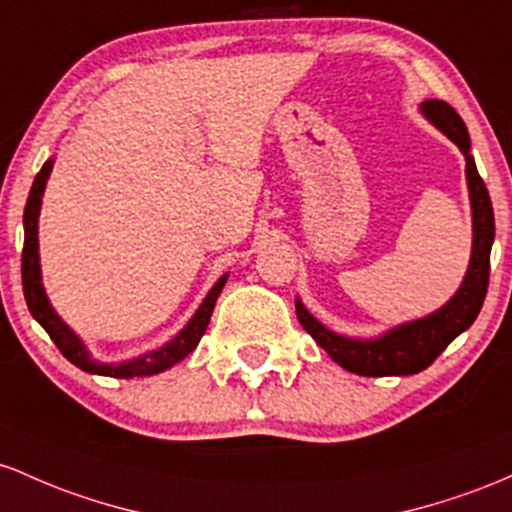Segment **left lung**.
<instances>
[{
	"mask_svg": "<svg viewBox=\"0 0 512 512\" xmlns=\"http://www.w3.org/2000/svg\"><path fill=\"white\" fill-rule=\"evenodd\" d=\"M421 116L430 125H435L442 135L450 137L467 159L464 174H467L469 203H472V256H469L462 285L440 309L421 319L394 326L375 338H350L331 331L304 307L300 297L295 300L297 319L304 331L331 355L333 363L363 377L416 375V372L426 370L459 333L474 324L486 297L496 222H493V205L488 198L486 183L476 171L467 125L457 116L455 108L445 101H423Z\"/></svg>",
	"mask_w": 512,
	"mask_h": 512,
	"instance_id": "1",
	"label": "left lung"
}]
</instances>
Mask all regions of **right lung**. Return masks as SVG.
I'll return each instance as SVG.
<instances>
[{
	"label": "right lung",
	"mask_w": 512,
	"mask_h": 512,
	"mask_svg": "<svg viewBox=\"0 0 512 512\" xmlns=\"http://www.w3.org/2000/svg\"><path fill=\"white\" fill-rule=\"evenodd\" d=\"M53 164L55 159L50 157L48 162L43 164V169L38 171L36 181H33L31 186V193H28L26 210H24V254H21V280H24L26 304L28 309H31L33 319L48 331V336L53 338V343L60 348V353L65 355L72 365H77L79 370L89 372V375L130 380V377H149V375H157V372L169 370V367H174L179 360L186 358L188 353H193L195 346L200 343L205 329H208L212 309H215V302L217 297H220L222 287L227 283L229 273L222 275V278L210 287V292L205 295V300L200 302V307L195 309L193 317L188 319V324L183 326V329L176 333L169 343H164L162 348L149 350V353L137 355V358L123 360V363H101V360L91 358L89 348L84 346L82 338H79L53 309V304L48 300V292H45L43 287V273H40L38 217H40V203H43L45 183L50 179Z\"/></svg>",
	"instance_id": "1"
}]
</instances>
